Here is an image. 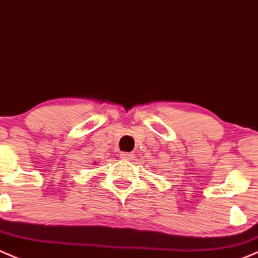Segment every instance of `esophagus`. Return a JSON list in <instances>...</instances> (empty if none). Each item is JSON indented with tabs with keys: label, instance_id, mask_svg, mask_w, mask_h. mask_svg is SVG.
Listing matches in <instances>:
<instances>
[{
	"label": "esophagus",
	"instance_id": "esophagus-1",
	"mask_svg": "<svg viewBox=\"0 0 258 258\" xmlns=\"http://www.w3.org/2000/svg\"><path fill=\"white\" fill-rule=\"evenodd\" d=\"M121 156V158H123V159H132L135 157V154H132V153H122V154H120Z\"/></svg>",
	"mask_w": 258,
	"mask_h": 258
}]
</instances>
